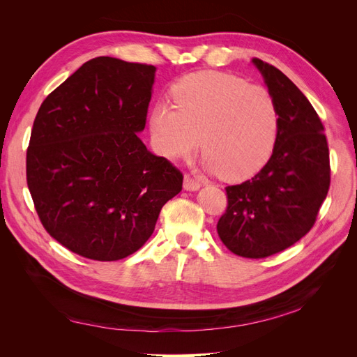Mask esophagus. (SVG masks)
<instances>
[{
    "label": "esophagus",
    "instance_id": "obj_1",
    "mask_svg": "<svg viewBox=\"0 0 357 357\" xmlns=\"http://www.w3.org/2000/svg\"><path fill=\"white\" fill-rule=\"evenodd\" d=\"M183 186H185L186 190H198L201 188V183L199 180H197L195 177H192L189 174L185 176V183H183Z\"/></svg>",
    "mask_w": 357,
    "mask_h": 357
}]
</instances>
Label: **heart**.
I'll return each instance as SVG.
<instances>
[{"label":"heart","mask_w":357,"mask_h":357,"mask_svg":"<svg viewBox=\"0 0 357 357\" xmlns=\"http://www.w3.org/2000/svg\"><path fill=\"white\" fill-rule=\"evenodd\" d=\"M174 107L159 104L150 119L160 153L186 158L199 147L210 171L229 181L261 171L275 149L280 112L262 86L236 75L201 71L172 88Z\"/></svg>","instance_id":"heart-1"}]
</instances>
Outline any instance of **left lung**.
Returning a JSON list of instances; mask_svg holds the SVG:
<instances>
[{
	"instance_id": "left-lung-1",
	"label": "left lung",
	"mask_w": 357,
	"mask_h": 357,
	"mask_svg": "<svg viewBox=\"0 0 357 357\" xmlns=\"http://www.w3.org/2000/svg\"><path fill=\"white\" fill-rule=\"evenodd\" d=\"M280 112L273 156L241 185L226 186L228 205L218 222L235 255L262 259L286 250L314 226L331 185L329 147L319 114L278 68L253 58Z\"/></svg>"
}]
</instances>
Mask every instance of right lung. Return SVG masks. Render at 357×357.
<instances>
[{
  "instance_id": "obj_1",
  "label": "right lung",
  "mask_w": 357,
  "mask_h": 357,
  "mask_svg": "<svg viewBox=\"0 0 357 357\" xmlns=\"http://www.w3.org/2000/svg\"><path fill=\"white\" fill-rule=\"evenodd\" d=\"M153 66L93 58L43 101L26 183L45 229L70 252L112 262L142 248L183 174L150 153L143 131Z\"/></svg>"
}]
</instances>
